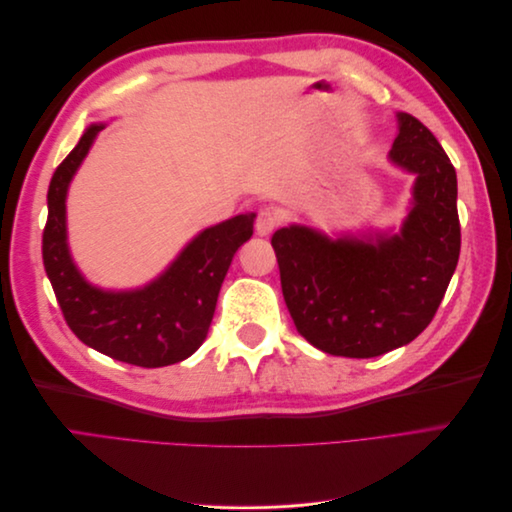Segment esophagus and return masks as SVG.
Segmentation results:
<instances>
[{
    "label": "esophagus",
    "mask_w": 512,
    "mask_h": 512,
    "mask_svg": "<svg viewBox=\"0 0 512 512\" xmlns=\"http://www.w3.org/2000/svg\"><path fill=\"white\" fill-rule=\"evenodd\" d=\"M280 226V215H277L275 209L271 207H265L260 209L258 215H256V232L260 237H267L271 235V232Z\"/></svg>",
    "instance_id": "obj_1"
}]
</instances>
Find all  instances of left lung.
<instances>
[{
	"instance_id": "obj_1",
	"label": "left lung",
	"mask_w": 512,
	"mask_h": 512,
	"mask_svg": "<svg viewBox=\"0 0 512 512\" xmlns=\"http://www.w3.org/2000/svg\"><path fill=\"white\" fill-rule=\"evenodd\" d=\"M397 119L389 156L416 175L399 235L331 241L290 226L271 237L294 327L335 356L369 359L410 344L436 316L459 260L455 166L421 121Z\"/></svg>"
}]
</instances>
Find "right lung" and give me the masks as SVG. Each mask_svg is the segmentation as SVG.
Returning a JSON list of instances; mask_svg holds the SVG:
<instances>
[{"mask_svg":"<svg viewBox=\"0 0 512 512\" xmlns=\"http://www.w3.org/2000/svg\"><path fill=\"white\" fill-rule=\"evenodd\" d=\"M102 128V123L89 126L53 173L42 232L44 269L61 314L83 344L138 367L173 365L205 342L232 256L252 237L256 215L243 213L203 230L156 282L141 290L106 292L87 284L68 252L66 194Z\"/></svg>","mask_w":512,"mask_h":512,"instance_id":"right-lung-1","label":"right lung"}]
</instances>
